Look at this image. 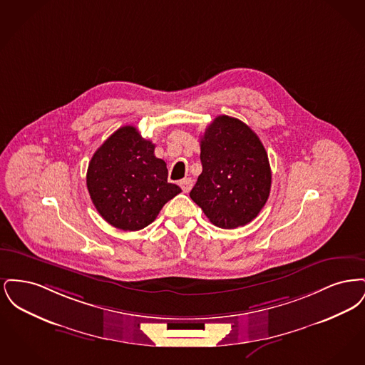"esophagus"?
<instances>
[{
    "label": "esophagus",
    "instance_id": "34e87169",
    "mask_svg": "<svg viewBox=\"0 0 365 365\" xmlns=\"http://www.w3.org/2000/svg\"><path fill=\"white\" fill-rule=\"evenodd\" d=\"M179 185H180L182 190L185 191V192H189L191 190V187H192V179L191 178H185V179H182L179 182Z\"/></svg>",
    "mask_w": 365,
    "mask_h": 365
}]
</instances>
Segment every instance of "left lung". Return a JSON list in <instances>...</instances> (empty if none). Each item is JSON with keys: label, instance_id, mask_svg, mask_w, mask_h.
<instances>
[{"label": "left lung", "instance_id": "8db88e82", "mask_svg": "<svg viewBox=\"0 0 365 365\" xmlns=\"http://www.w3.org/2000/svg\"><path fill=\"white\" fill-rule=\"evenodd\" d=\"M202 173L191 200L215 226L237 228L250 223L271 190V167L256 133L231 116H217L201 138Z\"/></svg>", "mask_w": 365, "mask_h": 365}]
</instances>
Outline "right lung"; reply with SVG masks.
Wrapping results in <instances>:
<instances>
[{
    "mask_svg": "<svg viewBox=\"0 0 365 365\" xmlns=\"http://www.w3.org/2000/svg\"><path fill=\"white\" fill-rule=\"evenodd\" d=\"M167 178V164L155 156V145L135 127L124 125L91 157L87 190L110 226L138 231L155 222L161 208L182 191Z\"/></svg>",
    "mask_w": 365,
    "mask_h": 365,
    "instance_id": "add662e5",
    "label": "right lung"
}]
</instances>
